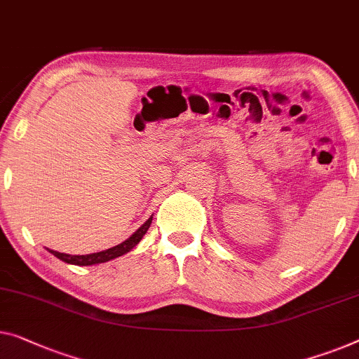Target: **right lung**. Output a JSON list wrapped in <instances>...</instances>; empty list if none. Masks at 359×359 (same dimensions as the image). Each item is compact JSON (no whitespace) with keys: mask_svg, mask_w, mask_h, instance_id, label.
Masks as SVG:
<instances>
[{"mask_svg":"<svg viewBox=\"0 0 359 359\" xmlns=\"http://www.w3.org/2000/svg\"><path fill=\"white\" fill-rule=\"evenodd\" d=\"M151 221H153V217H149L148 221L143 224V226L138 229V231L133 233L130 238L126 240V242H122L121 245H116V247H112L109 250L98 251V253H92V255H66V253H60V251H55V250H50V251L56 256V258H60L61 261H64V263H67V264L92 266V264H98V263H106V261L114 259V258H117V256L126 255L127 251H130L133 247H135V245L143 238V235L147 233L149 226H151Z\"/></svg>","mask_w":359,"mask_h":359,"instance_id":"add662e5","label":"right lung"}]
</instances>
